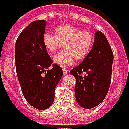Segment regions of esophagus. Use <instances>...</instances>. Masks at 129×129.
Returning a JSON list of instances; mask_svg holds the SVG:
<instances>
[{"label": "esophagus", "instance_id": "esophagus-1", "mask_svg": "<svg viewBox=\"0 0 129 129\" xmlns=\"http://www.w3.org/2000/svg\"><path fill=\"white\" fill-rule=\"evenodd\" d=\"M62 71H63V74L64 75H67V73H68V70H67L66 68H62Z\"/></svg>", "mask_w": 129, "mask_h": 129}]
</instances>
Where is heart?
Masks as SVG:
<instances>
[{
	"label": "heart",
	"mask_w": 129,
	"mask_h": 129,
	"mask_svg": "<svg viewBox=\"0 0 129 129\" xmlns=\"http://www.w3.org/2000/svg\"><path fill=\"white\" fill-rule=\"evenodd\" d=\"M55 35L46 33L43 37V43L48 52L54 53L63 44L64 50L53 58V62L60 66L81 61L89 54L94 43V36L88 31H82L72 25L57 27Z\"/></svg>",
	"instance_id": "b5f03b06"
}]
</instances>
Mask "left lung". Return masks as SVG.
Instances as JSON below:
<instances>
[{
  "label": "left lung",
  "instance_id": "8db88e82",
  "mask_svg": "<svg viewBox=\"0 0 129 129\" xmlns=\"http://www.w3.org/2000/svg\"><path fill=\"white\" fill-rule=\"evenodd\" d=\"M113 59V53L105 35L100 31H95L89 54L70 71L76 79L75 95L81 107L92 109L103 101L111 82ZM83 72L86 74L81 76Z\"/></svg>",
  "mask_w": 129,
  "mask_h": 129
}]
</instances>
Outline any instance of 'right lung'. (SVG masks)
Masks as SVG:
<instances>
[{
    "instance_id": "add662e5",
    "label": "right lung",
    "mask_w": 129,
    "mask_h": 129,
    "mask_svg": "<svg viewBox=\"0 0 129 129\" xmlns=\"http://www.w3.org/2000/svg\"><path fill=\"white\" fill-rule=\"evenodd\" d=\"M45 20H35L19 35L15 43V67L22 94L28 103L44 110L54 101L55 89L63 72L53 64L43 43Z\"/></svg>"
}]
</instances>
